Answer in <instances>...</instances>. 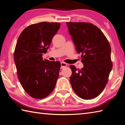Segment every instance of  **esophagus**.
I'll list each match as a JSON object with an SVG mask.
<instances>
[{"instance_id": "obj_1", "label": "esophagus", "mask_w": 125, "mask_h": 125, "mask_svg": "<svg viewBox=\"0 0 125 125\" xmlns=\"http://www.w3.org/2000/svg\"><path fill=\"white\" fill-rule=\"evenodd\" d=\"M61 69L64 68L66 67L68 65V64H67L66 63H64V62H63L61 63Z\"/></svg>"}]
</instances>
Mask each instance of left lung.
<instances>
[{
    "label": "left lung",
    "instance_id": "8db88e82",
    "mask_svg": "<svg viewBox=\"0 0 125 125\" xmlns=\"http://www.w3.org/2000/svg\"><path fill=\"white\" fill-rule=\"evenodd\" d=\"M69 33L84 67L72 72L70 82L73 90L82 99L96 98L104 89L113 67L111 47L106 37L95 25L86 22H67Z\"/></svg>",
    "mask_w": 125,
    "mask_h": 125
}]
</instances>
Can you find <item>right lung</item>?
Segmentation results:
<instances>
[{"label":"right lung","instance_id":"1","mask_svg":"<svg viewBox=\"0 0 125 125\" xmlns=\"http://www.w3.org/2000/svg\"><path fill=\"white\" fill-rule=\"evenodd\" d=\"M58 22H42L27 26L18 38L14 62L18 78L25 92L32 98L47 96L59 77V61L43 60L52 39L60 29Z\"/></svg>","mask_w":125,"mask_h":125}]
</instances>
